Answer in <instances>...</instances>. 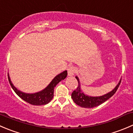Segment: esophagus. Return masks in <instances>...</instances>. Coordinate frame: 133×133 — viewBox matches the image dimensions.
<instances>
[{
	"label": "esophagus",
	"instance_id": "34e87169",
	"mask_svg": "<svg viewBox=\"0 0 133 133\" xmlns=\"http://www.w3.org/2000/svg\"><path fill=\"white\" fill-rule=\"evenodd\" d=\"M76 68L75 67L72 66H69L68 69V76H73L75 75L76 72Z\"/></svg>",
	"mask_w": 133,
	"mask_h": 133
}]
</instances>
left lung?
<instances>
[{
	"mask_svg": "<svg viewBox=\"0 0 133 133\" xmlns=\"http://www.w3.org/2000/svg\"><path fill=\"white\" fill-rule=\"evenodd\" d=\"M75 78L78 81V85L77 89L75 90H74L73 91V93L71 94L72 99L73 100L75 103H76L78 106L83 108H88V109L99 106L101 104L103 103L104 102L107 101L109 99H110L115 94L116 91H117L121 82L120 80L119 82H118V84L116 85V86L111 91H110V92L107 93V94H105L103 95H101V96L93 97L86 95L82 91V90L81 88V83H80L79 78L77 76L75 77Z\"/></svg>",
	"mask_w": 133,
	"mask_h": 133,
	"instance_id": "8db88e82",
	"label": "left lung"
}]
</instances>
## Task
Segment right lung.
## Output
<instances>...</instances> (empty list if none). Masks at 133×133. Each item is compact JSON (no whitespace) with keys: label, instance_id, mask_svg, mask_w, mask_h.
I'll list each match as a JSON object with an SVG mask.
<instances>
[{"label":"right lung","instance_id":"1","mask_svg":"<svg viewBox=\"0 0 133 133\" xmlns=\"http://www.w3.org/2000/svg\"><path fill=\"white\" fill-rule=\"evenodd\" d=\"M67 75H68V71L65 70L56 75L45 88L42 90V91L34 93V94H27V93L23 92L18 90L11 82L9 75L8 80L13 90L16 93L17 95L20 97L23 100L31 105H43L49 103L52 100L54 96V90H55V86L59 83V82L65 79Z\"/></svg>","mask_w":133,"mask_h":133}]
</instances>
